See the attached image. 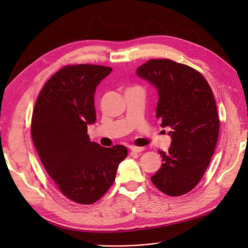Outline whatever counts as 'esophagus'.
<instances>
[{
	"label": "esophagus",
	"mask_w": 248,
	"mask_h": 248,
	"mask_svg": "<svg viewBox=\"0 0 248 248\" xmlns=\"http://www.w3.org/2000/svg\"><path fill=\"white\" fill-rule=\"evenodd\" d=\"M131 151L133 153H140V152H142V151H144V148L143 147H135V146H133V147H131Z\"/></svg>",
	"instance_id": "esophagus-1"
}]
</instances>
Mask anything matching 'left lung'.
Instances as JSON below:
<instances>
[{
    "instance_id": "8db88e82",
    "label": "left lung",
    "mask_w": 248,
    "mask_h": 248,
    "mask_svg": "<svg viewBox=\"0 0 248 248\" xmlns=\"http://www.w3.org/2000/svg\"><path fill=\"white\" fill-rule=\"evenodd\" d=\"M157 90L156 117L170 126L171 144L159 151L162 165L151 181L171 197L190 191L202 179L219 135L217 106L202 74L171 60H150L136 71Z\"/></svg>"
}]
</instances>
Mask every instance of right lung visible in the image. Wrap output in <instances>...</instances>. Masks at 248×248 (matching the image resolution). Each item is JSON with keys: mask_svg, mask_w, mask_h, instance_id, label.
<instances>
[{"mask_svg": "<svg viewBox=\"0 0 248 248\" xmlns=\"http://www.w3.org/2000/svg\"><path fill=\"white\" fill-rule=\"evenodd\" d=\"M111 71L95 64L61 69L44 86L32 114V140L42 164L63 195L82 204L109 189L127 156L124 146L105 148L87 134L96 121V87Z\"/></svg>", "mask_w": 248, "mask_h": 248, "instance_id": "add662e5", "label": "right lung"}]
</instances>
